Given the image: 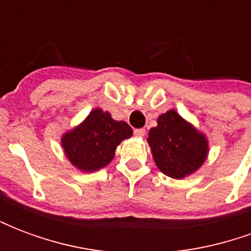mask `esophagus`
<instances>
[{"label": "esophagus", "instance_id": "34e87169", "mask_svg": "<svg viewBox=\"0 0 251 251\" xmlns=\"http://www.w3.org/2000/svg\"><path fill=\"white\" fill-rule=\"evenodd\" d=\"M134 136L136 137H144L145 136V129H134Z\"/></svg>", "mask_w": 251, "mask_h": 251}]
</instances>
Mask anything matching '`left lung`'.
I'll return each instance as SVG.
<instances>
[{
	"label": "left lung",
	"instance_id": "8db88e82",
	"mask_svg": "<svg viewBox=\"0 0 251 251\" xmlns=\"http://www.w3.org/2000/svg\"><path fill=\"white\" fill-rule=\"evenodd\" d=\"M147 140L157 168L172 179L195 174L208 154L207 137L175 110L158 117Z\"/></svg>",
	"mask_w": 251,
	"mask_h": 251
}]
</instances>
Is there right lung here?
Masks as SVG:
<instances>
[{"mask_svg":"<svg viewBox=\"0 0 251 251\" xmlns=\"http://www.w3.org/2000/svg\"><path fill=\"white\" fill-rule=\"evenodd\" d=\"M131 134L126 122L113 120L109 111L94 109L82 124L63 134L62 148L75 168L95 172L111 163L117 147Z\"/></svg>","mask_w":251,"mask_h":251,"instance_id":"right-lung-1","label":"right lung"}]
</instances>
